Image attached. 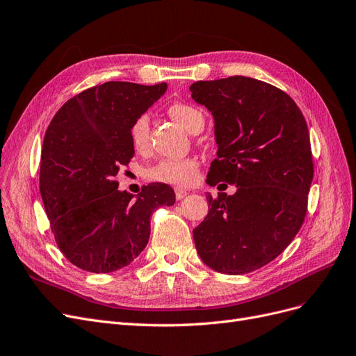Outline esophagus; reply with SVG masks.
Listing matches in <instances>:
<instances>
[{"label": "esophagus", "instance_id": "obj_1", "mask_svg": "<svg viewBox=\"0 0 356 356\" xmlns=\"http://www.w3.org/2000/svg\"><path fill=\"white\" fill-rule=\"evenodd\" d=\"M175 192H176V200H183L188 195V192L185 189H180V188H176Z\"/></svg>", "mask_w": 356, "mask_h": 356}]
</instances>
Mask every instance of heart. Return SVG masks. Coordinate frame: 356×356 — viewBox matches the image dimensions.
Here are the masks:
<instances>
[{"instance_id":"1","label":"heart","mask_w":356,"mask_h":356,"mask_svg":"<svg viewBox=\"0 0 356 356\" xmlns=\"http://www.w3.org/2000/svg\"><path fill=\"white\" fill-rule=\"evenodd\" d=\"M168 115L177 122L189 134H195L204 127V114L200 108L191 104L175 102L168 105ZM129 138L136 151H145L149 143V115L140 114L129 127ZM200 164L195 158L181 160H163L147 170V177L154 181L168 183V185L186 186L198 177Z\"/></svg>"}]
</instances>
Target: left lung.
Wrapping results in <instances>:
<instances>
[{
	"label": "left lung",
	"instance_id": "1",
	"mask_svg": "<svg viewBox=\"0 0 356 356\" xmlns=\"http://www.w3.org/2000/svg\"><path fill=\"white\" fill-rule=\"evenodd\" d=\"M214 117L217 158L207 183L236 185L234 195H207L208 216L193 229L196 251L222 274L267 266L305 220L314 164L308 126L286 92L252 77L191 85Z\"/></svg>",
	"mask_w": 356,
	"mask_h": 356
}]
</instances>
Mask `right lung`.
<instances>
[{
	"label": "right lung",
	"instance_id": "1",
	"mask_svg": "<svg viewBox=\"0 0 356 356\" xmlns=\"http://www.w3.org/2000/svg\"><path fill=\"white\" fill-rule=\"evenodd\" d=\"M165 90L164 82L97 85L65 102L45 131L39 191L58 249L79 268L99 274L129 266L149 241L154 209L176 201L164 183L135 196L114 180L135 154L131 122Z\"/></svg>",
	"mask_w": 356,
	"mask_h": 356
}]
</instances>
